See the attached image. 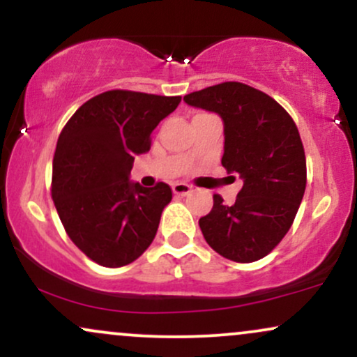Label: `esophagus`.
Returning <instances> with one entry per match:
<instances>
[{
    "instance_id": "34e87169",
    "label": "esophagus",
    "mask_w": 357,
    "mask_h": 357,
    "mask_svg": "<svg viewBox=\"0 0 357 357\" xmlns=\"http://www.w3.org/2000/svg\"><path fill=\"white\" fill-rule=\"evenodd\" d=\"M191 190H192V188L190 186V184H186V183H176V184H173V192H174V195L184 196V195H188V192H191Z\"/></svg>"
}]
</instances>
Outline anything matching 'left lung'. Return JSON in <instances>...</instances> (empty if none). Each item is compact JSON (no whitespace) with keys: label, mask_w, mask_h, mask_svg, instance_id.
<instances>
[{"label":"left lung","mask_w":357,"mask_h":357,"mask_svg":"<svg viewBox=\"0 0 357 357\" xmlns=\"http://www.w3.org/2000/svg\"><path fill=\"white\" fill-rule=\"evenodd\" d=\"M184 102L220 114L221 165L243 179L233 204L213 195L211 211L199 218L204 240L238 264L267 257L292 227L305 192V153L296 122L277 100L240 82L191 92Z\"/></svg>","instance_id":"8db88e82"}]
</instances>
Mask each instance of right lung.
<instances>
[{
	"label": "right lung",
	"instance_id": "add662e5",
	"mask_svg": "<svg viewBox=\"0 0 357 357\" xmlns=\"http://www.w3.org/2000/svg\"><path fill=\"white\" fill-rule=\"evenodd\" d=\"M181 97L107 90L85 102L61 129L53 155L52 198L79 250L102 267L137 260L153 243L169 184L129 181L134 155L151 149V132Z\"/></svg>",
	"mask_w": 357,
	"mask_h": 357
}]
</instances>
